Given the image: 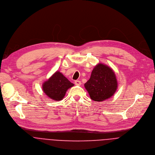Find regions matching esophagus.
<instances>
[{"instance_id": "obj_1", "label": "esophagus", "mask_w": 155, "mask_h": 155, "mask_svg": "<svg viewBox=\"0 0 155 155\" xmlns=\"http://www.w3.org/2000/svg\"><path fill=\"white\" fill-rule=\"evenodd\" d=\"M74 84H75V85H80L81 84V82L80 81L76 80V81H74Z\"/></svg>"}]
</instances>
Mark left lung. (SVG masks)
I'll return each instance as SVG.
<instances>
[{
	"label": "left lung",
	"instance_id": "left-lung-1",
	"mask_svg": "<svg viewBox=\"0 0 155 155\" xmlns=\"http://www.w3.org/2000/svg\"><path fill=\"white\" fill-rule=\"evenodd\" d=\"M90 98L95 101H103L114 95L118 84L111 68L98 64L91 71L89 80L84 84Z\"/></svg>",
	"mask_w": 155,
	"mask_h": 155
}]
</instances>
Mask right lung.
Returning a JSON list of instances; mask_svg holds the SVG:
<instances>
[{
  "label": "right lung",
  "mask_w": 155,
  "mask_h": 155,
  "mask_svg": "<svg viewBox=\"0 0 155 155\" xmlns=\"http://www.w3.org/2000/svg\"><path fill=\"white\" fill-rule=\"evenodd\" d=\"M74 85L66 77L59 71H56L43 84L45 94L54 101L62 100L67 90Z\"/></svg>",
  "instance_id": "1"
}]
</instances>
